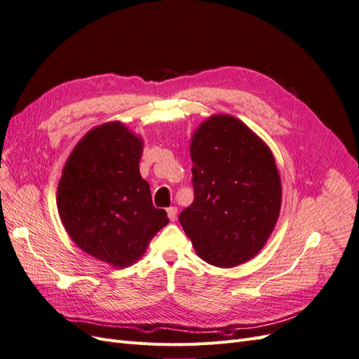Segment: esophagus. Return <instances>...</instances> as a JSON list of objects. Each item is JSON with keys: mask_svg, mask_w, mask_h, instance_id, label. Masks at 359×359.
Masks as SVG:
<instances>
[{"mask_svg": "<svg viewBox=\"0 0 359 359\" xmlns=\"http://www.w3.org/2000/svg\"><path fill=\"white\" fill-rule=\"evenodd\" d=\"M166 213H168V217L170 222H174L177 219V213H178V209L175 206H170L166 209Z\"/></svg>", "mask_w": 359, "mask_h": 359, "instance_id": "34e87169", "label": "esophagus"}]
</instances>
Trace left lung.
Listing matches in <instances>:
<instances>
[{
    "label": "left lung",
    "mask_w": 359,
    "mask_h": 359,
    "mask_svg": "<svg viewBox=\"0 0 359 359\" xmlns=\"http://www.w3.org/2000/svg\"><path fill=\"white\" fill-rule=\"evenodd\" d=\"M194 200L180 224L200 257L233 267L257 254L276 225L282 187L269 147L240 119L216 115L191 142Z\"/></svg>",
    "instance_id": "1"
}]
</instances>
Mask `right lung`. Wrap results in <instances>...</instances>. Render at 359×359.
I'll return each instance as SVG.
<instances>
[{
  "label": "right lung",
  "instance_id": "add662e5",
  "mask_svg": "<svg viewBox=\"0 0 359 359\" xmlns=\"http://www.w3.org/2000/svg\"><path fill=\"white\" fill-rule=\"evenodd\" d=\"M143 143L123 124L90 130L68 158L58 185V213L72 240L92 257L126 267L168 222L140 175Z\"/></svg>",
  "mask_w": 359,
  "mask_h": 359
}]
</instances>
